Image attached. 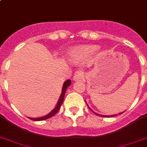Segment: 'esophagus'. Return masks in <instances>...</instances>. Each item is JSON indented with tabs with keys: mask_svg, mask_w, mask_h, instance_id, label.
I'll list each match as a JSON object with an SVG mask.
<instances>
[{
	"mask_svg": "<svg viewBox=\"0 0 147 147\" xmlns=\"http://www.w3.org/2000/svg\"><path fill=\"white\" fill-rule=\"evenodd\" d=\"M83 76H84V72L82 71H77V72H75V73L73 75L74 81H80V80H81Z\"/></svg>",
	"mask_w": 147,
	"mask_h": 147,
	"instance_id": "34e87169",
	"label": "esophagus"
}]
</instances>
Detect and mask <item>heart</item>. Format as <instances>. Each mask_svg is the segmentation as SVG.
<instances>
[{
	"mask_svg": "<svg viewBox=\"0 0 147 147\" xmlns=\"http://www.w3.org/2000/svg\"><path fill=\"white\" fill-rule=\"evenodd\" d=\"M98 49V47L95 46L92 47H81L79 49H76L72 52V57L74 58H81L84 57H87L89 55L92 54L93 52H95Z\"/></svg>",
	"mask_w": 147,
	"mask_h": 147,
	"instance_id": "1",
	"label": "heart"
}]
</instances>
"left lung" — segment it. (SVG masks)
Masks as SVG:
<instances>
[{"instance_id":"8db88e82","label":"left lung","mask_w":147,"mask_h":147,"mask_svg":"<svg viewBox=\"0 0 147 147\" xmlns=\"http://www.w3.org/2000/svg\"><path fill=\"white\" fill-rule=\"evenodd\" d=\"M123 112H121V113H120V114H122V113H123ZM94 113H95V114H96V113H95V112H94ZM97 115H98V114H96ZM105 116V117H110V115H109V116H106V115H104ZM113 116H115V115H111V117H113ZM101 117H104V115H101Z\"/></svg>"}]
</instances>
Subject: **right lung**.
Returning <instances> with one entry per match:
<instances>
[{"instance_id":"obj_1","label":"right lung","mask_w":147,"mask_h":147,"mask_svg":"<svg viewBox=\"0 0 147 147\" xmlns=\"http://www.w3.org/2000/svg\"><path fill=\"white\" fill-rule=\"evenodd\" d=\"M70 84H71V81H70L69 79L66 81L63 84V89H62V93H61V95L60 97L59 100L58 101V104L56 105L55 108L54 109H52L50 112H49V114L47 115L43 116V117H41V118H29V119L32 120V121H43V120H47L49 118H52V116H54L58 112V110L60 109L61 108V106L63 103V100H64V95H65V92H66V90L67 89L69 86Z\"/></svg>"}]
</instances>
